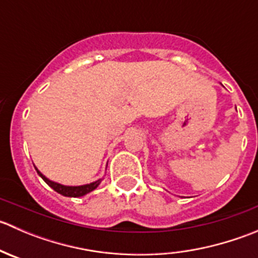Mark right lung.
<instances>
[{
  "mask_svg": "<svg viewBox=\"0 0 258 258\" xmlns=\"http://www.w3.org/2000/svg\"><path fill=\"white\" fill-rule=\"evenodd\" d=\"M36 171H37L38 175L42 177L43 181H45L49 187H52L54 191L58 192L59 195H62V196H66V197L85 196V195H87L88 192L93 191V189H95L96 187L101 183V179H98V181L92 182V183H88V184H83V186H63V184H59V183H57V182L49 181V179L46 177V176H43L42 173L37 170V168H36Z\"/></svg>",
  "mask_w": 258,
  "mask_h": 258,
  "instance_id": "right-lung-1",
  "label": "right lung"
}]
</instances>
